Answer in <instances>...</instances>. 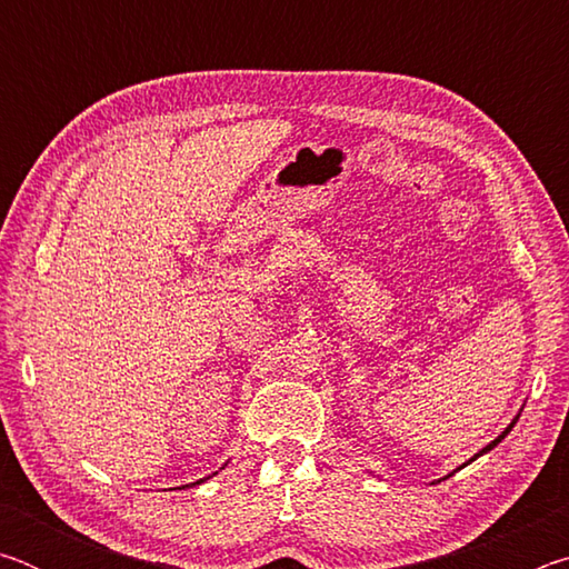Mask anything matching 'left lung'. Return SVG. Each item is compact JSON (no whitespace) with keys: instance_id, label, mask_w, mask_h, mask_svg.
Returning a JSON list of instances; mask_svg holds the SVG:
<instances>
[{"instance_id":"8db88e82","label":"left lung","mask_w":569,"mask_h":569,"mask_svg":"<svg viewBox=\"0 0 569 569\" xmlns=\"http://www.w3.org/2000/svg\"><path fill=\"white\" fill-rule=\"evenodd\" d=\"M517 419H519V413H517V417H515V419H512V423H509V427H507V429H505V431H502V435H499V437H497V439H495V441H489V445H487V447H485V449H481V451H479V455H475V457H471V459H469V461H475V459H479V457H481V455H487V451H492V449H495V447H497V445H499V441H502V439H505V437H507V435H509V431H512V427H515V423H517ZM469 461H467V465H469ZM467 465H461V467H467ZM461 467H459V469H461Z\"/></svg>"}]
</instances>
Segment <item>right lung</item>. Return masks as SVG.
I'll use <instances>...</instances> for the list:
<instances>
[{
	"label": "right lung",
	"mask_w": 569,
	"mask_h": 569,
	"mask_svg": "<svg viewBox=\"0 0 569 569\" xmlns=\"http://www.w3.org/2000/svg\"><path fill=\"white\" fill-rule=\"evenodd\" d=\"M206 479H210V477H206ZM206 479H198V481H192V485H200V481H206ZM182 487H190V485H182Z\"/></svg>",
	"instance_id": "add662e5"
}]
</instances>
